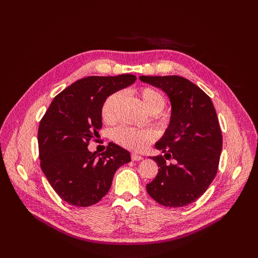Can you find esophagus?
Listing matches in <instances>:
<instances>
[{
	"mask_svg": "<svg viewBox=\"0 0 258 258\" xmlns=\"http://www.w3.org/2000/svg\"><path fill=\"white\" fill-rule=\"evenodd\" d=\"M131 159L134 161H140V160L143 159V157H142V156L138 155V154H131Z\"/></svg>",
	"mask_w": 258,
	"mask_h": 258,
	"instance_id": "34e87169",
	"label": "esophagus"
}]
</instances>
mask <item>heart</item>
I'll list each match as a JSON object with an SVG mask.
<instances>
[{
	"mask_svg": "<svg viewBox=\"0 0 258 258\" xmlns=\"http://www.w3.org/2000/svg\"><path fill=\"white\" fill-rule=\"evenodd\" d=\"M139 95L141 97L144 107L152 114L160 112L163 106H165V96L158 89L154 87H148V86H146V87L140 88ZM121 99V91H115L108 97H106L102 106H101V116H102V119L104 121L111 122L115 120L117 115V108H118ZM158 119L161 122H167L169 120V115L165 113L159 114ZM112 138L116 143L132 151L143 150L152 140V136L148 131L136 129L129 126H120L116 128L113 131Z\"/></svg>",
	"mask_w": 258,
	"mask_h": 258,
	"instance_id": "b5f03b06",
	"label": "heart"
}]
</instances>
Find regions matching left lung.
<instances>
[{
    "label": "left lung",
    "mask_w": 258,
    "mask_h": 258,
    "mask_svg": "<svg viewBox=\"0 0 258 258\" xmlns=\"http://www.w3.org/2000/svg\"><path fill=\"white\" fill-rule=\"evenodd\" d=\"M140 80L161 88L172 105L169 127L155 145L165 156L153 157L159 169L146 190L163 207L187 206L204 195L217 173L223 137L214 105L204 90L182 76Z\"/></svg>",
    "instance_id": "obj_1"
}]
</instances>
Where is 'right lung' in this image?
<instances>
[{"label":"right lung","instance_id":"1","mask_svg":"<svg viewBox=\"0 0 258 258\" xmlns=\"http://www.w3.org/2000/svg\"><path fill=\"white\" fill-rule=\"evenodd\" d=\"M132 74L88 76L53 98L37 132L42 171L58 196L76 207L96 205L110 190L116 170L130 154L110 142L97 154L88 144L102 127L101 106L111 93L131 85Z\"/></svg>","mask_w":258,"mask_h":258}]
</instances>
